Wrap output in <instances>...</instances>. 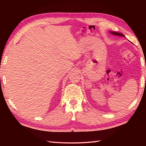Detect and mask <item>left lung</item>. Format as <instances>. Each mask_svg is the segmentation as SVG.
I'll list each match as a JSON object with an SVG mask.
<instances>
[{
  "label": "left lung",
  "instance_id": "obj_1",
  "mask_svg": "<svg viewBox=\"0 0 146 146\" xmlns=\"http://www.w3.org/2000/svg\"><path fill=\"white\" fill-rule=\"evenodd\" d=\"M110 33L111 34H112L113 35H115V36H124V35H122V33H117V32H112V31H110Z\"/></svg>",
  "mask_w": 146,
  "mask_h": 146
}]
</instances>
